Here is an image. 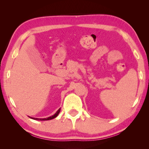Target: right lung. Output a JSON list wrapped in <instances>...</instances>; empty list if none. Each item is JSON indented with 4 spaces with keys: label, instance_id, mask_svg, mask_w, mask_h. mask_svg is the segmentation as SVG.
<instances>
[{
    "label": "right lung",
    "instance_id": "1",
    "mask_svg": "<svg viewBox=\"0 0 149 149\" xmlns=\"http://www.w3.org/2000/svg\"><path fill=\"white\" fill-rule=\"evenodd\" d=\"M60 110H61V108L59 109H58L57 111H56V113H55V114L54 115H53V116H51V117H47V118H43V119H38V118H33V117H30V118H32V119H36V120H40V121H45V120H51V119H54V118H55V117L58 116V113H59V112H60Z\"/></svg>",
    "mask_w": 149,
    "mask_h": 149
}]
</instances>
